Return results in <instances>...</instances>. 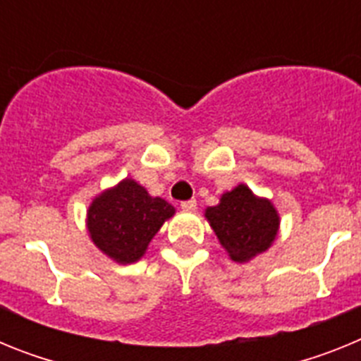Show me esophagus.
I'll use <instances>...</instances> for the list:
<instances>
[{
  "instance_id": "1",
  "label": "esophagus",
  "mask_w": 361,
  "mask_h": 361,
  "mask_svg": "<svg viewBox=\"0 0 361 361\" xmlns=\"http://www.w3.org/2000/svg\"><path fill=\"white\" fill-rule=\"evenodd\" d=\"M180 208H183L184 212H193V209L197 208V200L195 199L183 200V202H180Z\"/></svg>"
}]
</instances>
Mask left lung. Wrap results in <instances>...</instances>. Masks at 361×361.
I'll list each match as a JSON object with an SVG mask.
<instances>
[{
    "label": "left lung",
    "mask_w": 361,
    "mask_h": 361,
    "mask_svg": "<svg viewBox=\"0 0 361 361\" xmlns=\"http://www.w3.org/2000/svg\"><path fill=\"white\" fill-rule=\"evenodd\" d=\"M206 219L235 262H245L273 244L279 233V213L266 199H258L244 184L222 195L206 209Z\"/></svg>",
    "instance_id": "left-lung-1"
}]
</instances>
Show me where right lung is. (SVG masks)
<instances>
[{
    "mask_svg": "<svg viewBox=\"0 0 361 361\" xmlns=\"http://www.w3.org/2000/svg\"><path fill=\"white\" fill-rule=\"evenodd\" d=\"M173 213L171 204L153 199L135 180L124 178L92 202L88 231L103 253L119 264H132L145 255L149 240Z\"/></svg>",
    "mask_w": 361,
    "mask_h": 361,
    "instance_id": "right-lung-1",
    "label": "right lung"
}]
</instances>
